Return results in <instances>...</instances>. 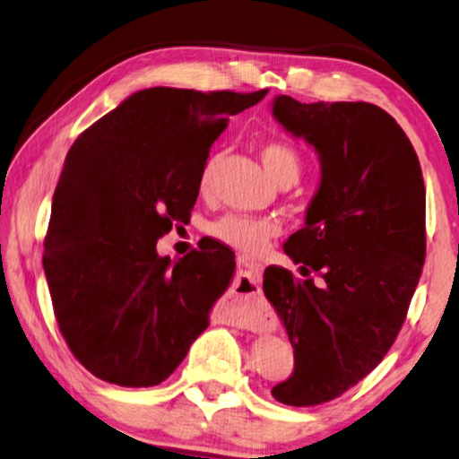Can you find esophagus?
I'll list each match as a JSON object with an SVG mask.
<instances>
[{"instance_id": "obj_1", "label": "esophagus", "mask_w": 459, "mask_h": 459, "mask_svg": "<svg viewBox=\"0 0 459 459\" xmlns=\"http://www.w3.org/2000/svg\"><path fill=\"white\" fill-rule=\"evenodd\" d=\"M238 264L239 268L246 272L252 288H246V290L244 288H239V290H234V294H231V307H234V312H231L230 316H225V320H228V325L230 323L246 325V326L260 325L266 320V315H264V307H262L260 288H258L264 266L254 258H247V255H239Z\"/></svg>"}]
</instances>
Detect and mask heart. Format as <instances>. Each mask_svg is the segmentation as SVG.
<instances>
[{
  "label": "heart",
  "instance_id": "obj_1",
  "mask_svg": "<svg viewBox=\"0 0 459 459\" xmlns=\"http://www.w3.org/2000/svg\"><path fill=\"white\" fill-rule=\"evenodd\" d=\"M262 163L278 185H292L302 173V155L292 144L284 141H270L260 149ZM215 159H209L201 169L199 191L205 193L212 183ZM280 231V221L274 217H255L244 213H225L209 225V236L234 250L255 254Z\"/></svg>",
  "mask_w": 459,
  "mask_h": 459
}]
</instances>
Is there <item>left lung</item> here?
Masks as SVG:
<instances>
[{"instance_id": "left-lung-1", "label": "left lung", "mask_w": 459, "mask_h": 459, "mask_svg": "<svg viewBox=\"0 0 459 459\" xmlns=\"http://www.w3.org/2000/svg\"><path fill=\"white\" fill-rule=\"evenodd\" d=\"M272 117L320 160L304 228L284 244L304 278L264 272L294 349V371L272 395L310 407L357 385L395 342L423 268L425 185L411 141L375 104L278 94Z\"/></svg>"}]
</instances>
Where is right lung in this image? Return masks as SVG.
I'll list each match as a JSON object with an SVG mask.
<instances>
[{"label": "right lung", "instance_id": "obj_1", "mask_svg": "<svg viewBox=\"0 0 459 459\" xmlns=\"http://www.w3.org/2000/svg\"><path fill=\"white\" fill-rule=\"evenodd\" d=\"M266 92L144 88L70 147L44 272L62 336L99 379L159 385L209 326L236 262L220 246L173 262L157 254V239L189 220L201 169L230 117Z\"/></svg>", "mask_w": 459, "mask_h": 459}]
</instances>
